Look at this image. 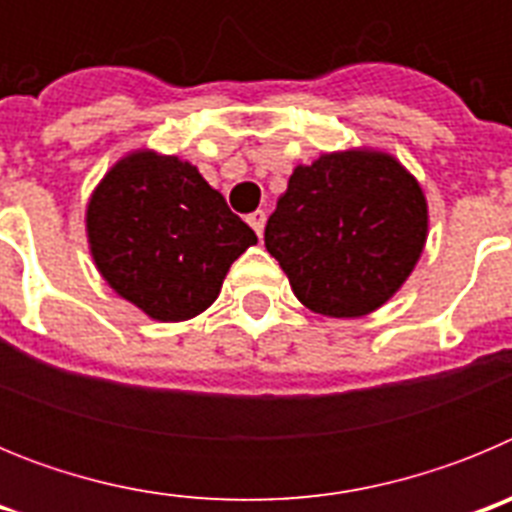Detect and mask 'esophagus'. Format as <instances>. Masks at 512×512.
Masks as SVG:
<instances>
[{"instance_id":"esophagus-1","label":"esophagus","mask_w":512,"mask_h":512,"mask_svg":"<svg viewBox=\"0 0 512 512\" xmlns=\"http://www.w3.org/2000/svg\"><path fill=\"white\" fill-rule=\"evenodd\" d=\"M248 220V225H251L253 230H256V235H264V223H266V212L264 210H256V212H251V215L246 217Z\"/></svg>"}]
</instances>
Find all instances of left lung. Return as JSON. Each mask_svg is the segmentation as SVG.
I'll use <instances>...</instances> for the list:
<instances>
[{
  "label": "left lung",
  "instance_id": "1",
  "mask_svg": "<svg viewBox=\"0 0 512 512\" xmlns=\"http://www.w3.org/2000/svg\"><path fill=\"white\" fill-rule=\"evenodd\" d=\"M428 205L387 153H323L297 166L264 230L297 300L328 318H359L390 300L418 264Z\"/></svg>",
  "mask_w": 512,
  "mask_h": 512
}]
</instances>
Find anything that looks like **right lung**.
<instances>
[{
  "label": "right lung",
  "mask_w": 512,
  "mask_h": 512,
  "mask_svg": "<svg viewBox=\"0 0 512 512\" xmlns=\"http://www.w3.org/2000/svg\"><path fill=\"white\" fill-rule=\"evenodd\" d=\"M94 264L117 295L153 320L200 315L256 233L197 166L135 151L117 161L87 207Z\"/></svg>",
  "instance_id": "right-lung-1"
}]
</instances>
